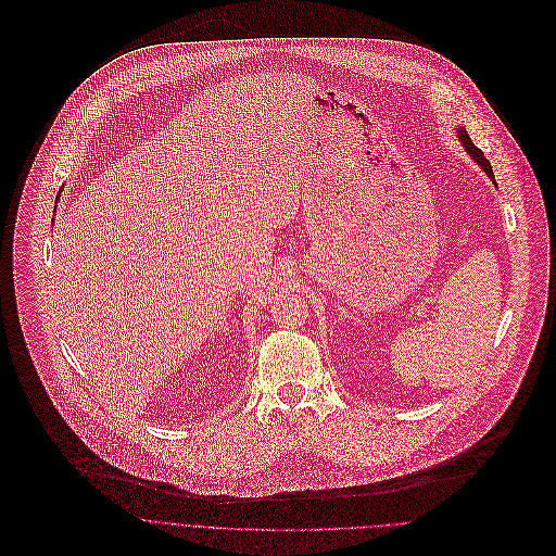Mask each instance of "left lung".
I'll return each mask as SVG.
<instances>
[{
    "label": "left lung",
    "mask_w": 556,
    "mask_h": 556,
    "mask_svg": "<svg viewBox=\"0 0 556 556\" xmlns=\"http://www.w3.org/2000/svg\"><path fill=\"white\" fill-rule=\"evenodd\" d=\"M458 138L463 140V147L467 149V153L471 155V160H476V164H478V166H482V170H484V173H486V175H489V177L495 181V175H493V168H491L489 160H486V157H484V153H482V151H480V149H478V147L471 142L469 134H467L465 129H460V131H458Z\"/></svg>",
    "instance_id": "obj_1"
}]
</instances>
